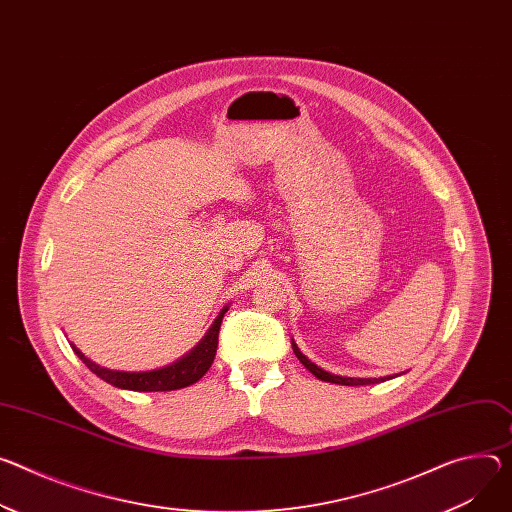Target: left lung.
Returning <instances> with one entry per match:
<instances>
[{"mask_svg": "<svg viewBox=\"0 0 512 512\" xmlns=\"http://www.w3.org/2000/svg\"><path fill=\"white\" fill-rule=\"evenodd\" d=\"M292 349L296 353V357L300 359V363L310 371V374H314L318 380L322 382H331V384H341V386H369V384H380V382H386L390 380L388 378H343V376H335V374H329V371H324L322 367H318L316 363H312L300 349L298 345L292 341Z\"/></svg>", "mask_w": 512, "mask_h": 512, "instance_id": "8db88e82", "label": "left lung"}]
</instances>
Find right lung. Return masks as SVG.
Here are the masks:
<instances>
[{
  "instance_id": "right-lung-1",
  "label": "right lung",
  "mask_w": 512,
  "mask_h": 512,
  "mask_svg": "<svg viewBox=\"0 0 512 512\" xmlns=\"http://www.w3.org/2000/svg\"><path fill=\"white\" fill-rule=\"evenodd\" d=\"M228 310L222 308L220 314L216 316L214 324L208 329V333L202 337V341L181 359H177L171 365H165L161 369H151V371H118V369H108L98 363L85 357L73 343L75 355L91 369L98 378L104 382L120 388V390H134V392H169V390H179V388H188L196 384L206 371L210 369L214 357H216V347H218V331L224 318V312Z\"/></svg>"
}]
</instances>
